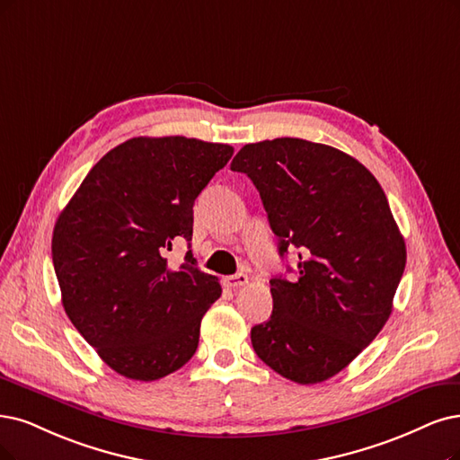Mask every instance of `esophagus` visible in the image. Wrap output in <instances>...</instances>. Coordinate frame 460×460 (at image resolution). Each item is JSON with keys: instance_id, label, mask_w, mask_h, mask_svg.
Here are the masks:
<instances>
[{"instance_id": "esophagus-1", "label": "esophagus", "mask_w": 460, "mask_h": 460, "mask_svg": "<svg viewBox=\"0 0 460 460\" xmlns=\"http://www.w3.org/2000/svg\"><path fill=\"white\" fill-rule=\"evenodd\" d=\"M224 284L227 288H241L244 284H248V275L244 273H239V275H231V277H226L224 279Z\"/></svg>"}]
</instances>
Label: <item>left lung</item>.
Wrapping results in <instances>:
<instances>
[{"label":"left lung","mask_w":460,"mask_h":460,"mask_svg":"<svg viewBox=\"0 0 460 460\" xmlns=\"http://www.w3.org/2000/svg\"><path fill=\"white\" fill-rule=\"evenodd\" d=\"M231 170L263 200L279 253L297 252V279H270L273 314L252 347L282 377L322 383L345 369L386 324L405 243L383 187L332 146L301 138L246 144Z\"/></svg>","instance_id":"1"}]
</instances>
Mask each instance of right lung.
I'll return each instance as SVG.
<instances>
[{
    "label": "right lung",
    "mask_w": 460,
    "mask_h": 460,
    "mask_svg": "<svg viewBox=\"0 0 460 460\" xmlns=\"http://www.w3.org/2000/svg\"><path fill=\"white\" fill-rule=\"evenodd\" d=\"M233 155L185 136L130 138L102 157L60 212L53 263L67 318L119 376L157 381L191 360L200 320L221 296L191 250L193 204Z\"/></svg>",
    "instance_id": "1"
}]
</instances>
